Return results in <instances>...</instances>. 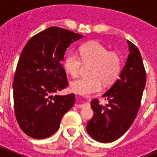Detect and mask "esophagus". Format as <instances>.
<instances>
[{
    "label": "esophagus",
    "mask_w": 157,
    "mask_h": 157,
    "mask_svg": "<svg viewBox=\"0 0 157 157\" xmlns=\"http://www.w3.org/2000/svg\"><path fill=\"white\" fill-rule=\"evenodd\" d=\"M78 98V101H77L78 104H77V105H75V106L77 107V108H79V109H80V108H83V107L86 105V104H79L80 102L78 101V98Z\"/></svg>",
    "instance_id": "obj_1"
}]
</instances>
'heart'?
I'll list each match as a JSON object with an SVG mask.
<instances>
[{
  "mask_svg": "<svg viewBox=\"0 0 157 157\" xmlns=\"http://www.w3.org/2000/svg\"><path fill=\"white\" fill-rule=\"evenodd\" d=\"M80 56L73 52L66 56L63 67L72 77L78 75L82 63H91L90 78H79L71 83V90L75 94L89 96L99 92L105 85H110L121 71V57L117 52H109L108 48L98 41H90L79 48Z\"/></svg>",
  "mask_w": 157,
  "mask_h": 157,
  "instance_id": "1",
  "label": "heart"
}]
</instances>
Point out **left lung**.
Returning a JSON list of instances; mask_svg holds the SVG:
<instances>
[{
  "instance_id": "left-lung-1",
  "label": "left lung",
  "mask_w": 157,
  "mask_h": 157,
  "mask_svg": "<svg viewBox=\"0 0 157 157\" xmlns=\"http://www.w3.org/2000/svg\"><path fill=\"white\" fill-rule=\"evenodd\" d=\"M127 43L130 53L120 78L103 95L108 105H101L98 99L91 101L94 115L87 123L86 131L103 143L117 140L132 125L145 86L146 73L139 49L130 41Z\"/></svg>"
}]
</instances>
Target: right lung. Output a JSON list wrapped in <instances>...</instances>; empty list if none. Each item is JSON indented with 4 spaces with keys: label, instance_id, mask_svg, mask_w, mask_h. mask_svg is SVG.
<instances>
[{
    "label": "right lung",
    "instance_id": "1",
    "mask_svg": "<svg viewBox=\"0 0 157 157\" xmlns=\"http://www.w3.org/2000/svg\"><path fill=\"white\" fill-rule=\"evenodd\" d=\"M82 37L52 27L33 36L23 48L12 86L16 120L27 135L35 139L50 137L74 105V94H54L68 85L62 65L65 51Z\"/></svg>",
    "mask_w": 157,
    "mask_h": 157
}]
</instances>
